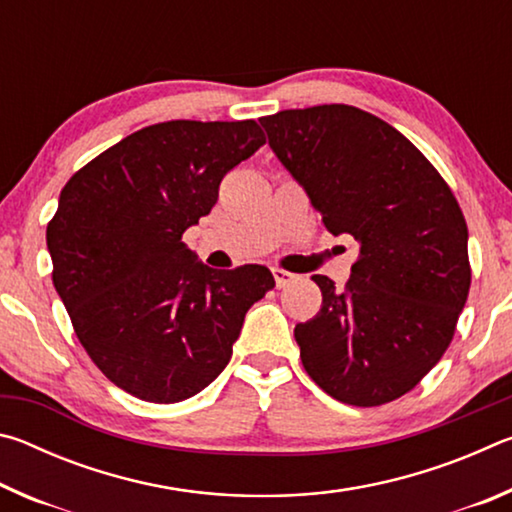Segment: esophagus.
I'll return each instance as SVG.
<instances>
[{
    "label": "esophagus",
    "instance_id": "1",
    "mask_svg": "<svg viewBox=\"0 0 512 512\" xmlns=\"http://www.w3.org/2000/svg\"><path fill=\"white\" fill-rule=\"evenodd\" d=\"M273 277H275L277 289H284V287H289V284L293 282V277H296V275L282 271V268H273Z\"/></svg>",
    "mask_w": 512,
    "mask_h": 512
}]
</instances>
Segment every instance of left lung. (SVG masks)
I'll return each instance as SVG.
<instances>
[{
	"instance_id": "left-lung-1",
	"label": "left lung",
	"mask_w": 512,
	"mask_h": 512,
	"mask_svg": "<svg viewBox=\"0 0 512 512\" xmlns=\"http://www.w3.org/2000/svg\"><path fill=\"white\" fill-rule=\"evenodd\" d=\"M259 124L325 228L359 244L343 291L314 275L323 307L293 329L302 366L339 402H393L440 361L465 307L461 207L433 164L366 110L329 103Z\"/></svg>"
}]
</instances>
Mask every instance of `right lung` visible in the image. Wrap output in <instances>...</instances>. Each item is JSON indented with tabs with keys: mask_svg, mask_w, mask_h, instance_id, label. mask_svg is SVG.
Masks as SVG:
<instances>
[{
	"mask_svg": "<svg viewBox=\"0 0 512 512\" xmlns=\"http://www.w3.org/2000/svg\"><path fill=\"white\" fill-rule=\"evenodd\" d=\"M264 133L246 121H162L103 151L60 192L47 225L54 287L85 352L144 402L201 393L232 357L266 266L216 271L183 232L219 198L225 173Z\"/></svg>",
	"mask_w": 512,
	"mask_h": 512,
	"instance_id": "add662e5",
	"label": "right lung"
}]
</instances>
